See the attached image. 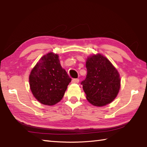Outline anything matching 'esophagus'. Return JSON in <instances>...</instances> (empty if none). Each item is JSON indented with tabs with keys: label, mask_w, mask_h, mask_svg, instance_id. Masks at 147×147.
I'll list each match as a JSON object with an SVG mask.
<instances>
[{
	"label": "esophagus",
	"mask_w": 147,
	"mask_h": 147,
	"mask_svg": "<svg viewBox=\"0 0 147 147\" xmlns=\"http://www.w3.org/2000/svg\"><path fill=\"white\" fill-rule=\"evenodd\" d=\"M72 82L78 84L79 82V79L78 78H74L72 80Z\"/></svg>",
	"instance_id": "34e87169"
}]
</instances>
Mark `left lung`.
<instances>
[{"mask_svg": "<svg viewBox=\"0 0 147 147\" xmlns=\"http://www.w3.org/2000/svg\"><path fill=\"white\" fill-rule=\"evenodd\" d=\"M86 65V78L81 84L88 100L96 106L111 102L117 95L121 86L118 71L101 54L89 57Z\"/></svg>", "mask_w": 147, "mask_h": 147, "instance_id": "left-lung-1", "label": "left lung"}]
</instances>
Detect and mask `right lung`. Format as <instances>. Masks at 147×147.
Returning a JSON list of instances; mask_svg holds the SVG:
<instances>
[{"instance_id":"add662e5","label":"right lung","mask_w":147,"mask_h":147,"mask_svg":"<svg viewBox=\"0 0 147 147\" xmlns=\"http://www.w3.org/2000/svg\"><path fill=\"white\" fill-rule=\"evenodd\" d=\"M71 78L61 67L58 54L43 56L32 69L29 76L34 97L45 105H54L64 95Z\"/></svg>"}]
</instances>
